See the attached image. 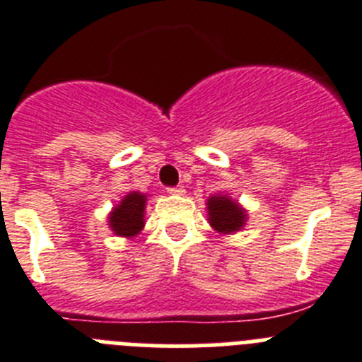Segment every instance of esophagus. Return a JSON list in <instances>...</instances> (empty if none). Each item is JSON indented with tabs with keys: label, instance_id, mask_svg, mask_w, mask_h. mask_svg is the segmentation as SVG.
Returning <instances> with one entry per match:
<instances>
[{
	"label": "esophagus",
	"instance_id": "obj_1",
	"mask_svg": "<svg viewBox=\"0 0 362 362\" xmlns=\"http://www.w3.org/2000/svg\"><path fill=\"white\" fill-rule=\"evenodd\" d=\"M169 194H184L185 189L184 185H175V187H168Z\"/></svg>",
	"mask_w": 362,
	"mask_h": 362
}]
</instances>
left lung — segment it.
I'll return each mask as SVG.
<instances>
[{
  "label": "left lung",
  "instance_id": "1",
  "mask_svg": "<svg viewBox=\"0 0 362 362\" xmlns=\"http://www.w3.org/2000/svg\"><path fill=\"white\" fill-rule=\"evenodd\" d=\"M207 215L213 228L220 233H233L244 226L246 213L228 197H211L207 200Z\"/></svg>",
  "mask_w": 362,
  "mask_h": 362
}]
</instances>
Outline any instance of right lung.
<instances>
[{"instance_id":"1","label":"right lung","mask_w":362,"mask_h":362,"mask_svg":"<svg viewBox=\"0 0 362 362\" xmlns=\"http://www.w3.org/2000/svg\"><path fill=\"white\" fill-rule=\"evenodd\" d=\"M144 209H146V194L129 193L109 216L112 231L122 237H134L140 233L144 228Z\"/></svg>"}]
</instances>
